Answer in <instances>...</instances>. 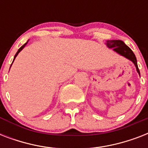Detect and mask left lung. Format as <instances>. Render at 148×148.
Instances as JSON below:
<instances>
[{"mask_svg": "<svg viewBox=\"0 0 148 148\" xmlns=\"http://www.w3.org/2000/svg\"><path fill=\"white\" fill-rule=\"evenodd\" d=\"M106 45L109 48H113V51L119 53L120 55L123 56L127 59H128L134 63V64L135 65L136 70L140 75V71L138 69V63H137V58H136L134 53L128 46H127L122 40H110L106 41Z\"/></svg>", "mask_w": 148, "mask_h": 148, "instance_id": "1", "label": "left lung"}]
</instances>
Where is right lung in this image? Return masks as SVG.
<instances>
[{
    "mask_svg": "<svg viewBox=\"0 0 148 148\" xmlns=\"http://www.w3.org/2000/svg\"><path fill=\"white\" fill-rule=\"evenodd\" d=\"M27 42H28V40H27V42L25 43V44H24V45H22L21 47H20L19 50L17 51V53H16V54H15V55H14V60H13V62H14V60L15 58H16V57H17V54H18V53H20V51H21L22 49H23V48H24V47H25V46H26V45H27ZM13 62H12V64H13ZM12 64H11V65H12ZM11 65H10V67H11Z\"/></svg>",
    "mask_w": 148,
    "mask_h": 148,
    "instance_id": "obj_1",
    "label": "right lung"
}]
</instances>
